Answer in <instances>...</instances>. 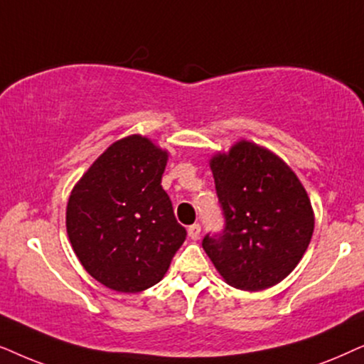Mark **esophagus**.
I'll use <instances>...</instances> for the list:
<instances>
[{
    "label": "esophagus",
    "mask_w": 364,
    "mask_h": 364,
    "mask_svg": "<svg viewBox=\"0 0 364 364\" xmlns=\"http://www.w3.org/2000/svg\"><path fill=\"white\" fill-rule=\"evenodd\" d=\"M200 232H201V226L198 225V223H195V225H191L190 228H188V235H190L191 240H200Z\"/></svg>",
    "instance_id": "obj_1"
}]
</instances>
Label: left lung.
Here are the masks:
<instances>
[{
    "label": "left lung",
    "mask_w": 364,
    "mask_h": 364,
    "mask_svg": "<svg viewBox=\"0 0 364 364\" xmlns=\"http://www.w3.org/2000/svg\"><path fill=\"white\" fill-rule=\"evenodd\" d=\"M225 216L203 250L231 287L261 291L296 268L314 230L311 201L283 159L250 141L210 161Z\"/></svg>",
    "instance_id": "obj_1"
}]
</instances>
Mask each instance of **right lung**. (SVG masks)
<instances>
[{
  "instance_id": "1",
  "label": "right lung",
  "mask_w": 364,
  "mask_h": 364,
  "mask_svg": "<svg viewBox=\"0 0 364 364\" xmlns=\"http://www.w3.org/2000/svg\"><path fill=\"white\" fill-rule=\"evenodd\" d=\"M168 153L132 134L111 144L73 188L66 231L85 269L106 288L138 293L163 279L186 230L161 186Z\"/></svg>"
}]
</instances>
